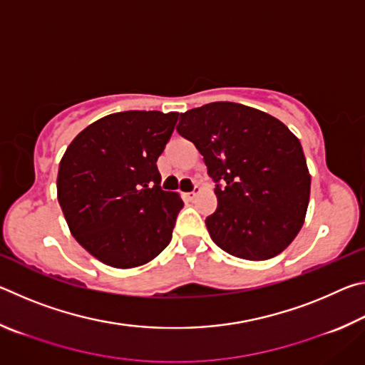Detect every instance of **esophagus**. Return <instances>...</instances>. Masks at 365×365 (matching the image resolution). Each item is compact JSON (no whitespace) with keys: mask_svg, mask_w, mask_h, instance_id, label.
Listing matches in <instances>:
<instances>
[{"mask_svg":"<svg viewBox=\"0 0 365 365\" xmlns=\"http://www.w3.org/2000/svg\"><path fill=\"white\" fill-rule=\"evenodd\" d=\"M200 191H201V188H197V187H196V190L190 191V193H185V197H187V200H190V201H193L195 197L197 196V193H200Z\"/></svg>","mask_w":365,"mask_h":365,"instance_id":"1","label":"esophagus"}]
</instances>
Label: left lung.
<instances>
[{
	"mask_svg": "<svg viewBox=\"0 0 365 365\" xmlns=\"http://www.w3.org/2000/svg\"><path fill=\"white\" fill-rule=\"evenodd\" d=\"M177 132L215 182L217 209L206 217L212 242L248 261L280 255L304 224L311 193L299 140L267 113L228 101L180 114Z\"/></svg>",
	"mask_w": 365,
	"mask_h": 365,
	"instance_id": "obj_1",
	"label": "left lung"
}]
</instances>
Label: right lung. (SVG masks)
I'll return each mask as SVG.
<instances>
[{
    "mask_svg": "<svg viewBox=\"0 0 365 365\" xmlns=\"http://www.w3.org/2000/svg\"><path fill=\"white\" fill-rule=\"evenodd\" d=\"M177 119L159 110L109 114L67 146L58 201L71 233L103 264L138 267L170 243L183 201L160 188L156 163Z\"/></svg>",
    "mask_w": 365,
    "mask_h": 365,
    "instance_id": "add662e5",
    "label": "right lung"
}]
</instances>
